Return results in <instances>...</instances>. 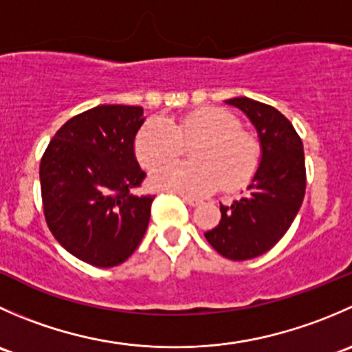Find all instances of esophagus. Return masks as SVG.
Masks as SVG:
<instances>
[{
	"label": "esophagus",
	"instance_id": "obj_1",
	"mask_svg": "<svg viewBox=\"0 0 352 352\" xmlns=\"http://www.w3.org/2000/svg\"><path fill=\"white\" fill-rule=\"evenodd\" d=\"M182 197V201L186 202L187 206H190V208H196V206L201 204V201L199 199H194V197H187V196H180Z\"/></svg>",
	"mask_w": 352,
	"mask_h": 352
}]
</instances>
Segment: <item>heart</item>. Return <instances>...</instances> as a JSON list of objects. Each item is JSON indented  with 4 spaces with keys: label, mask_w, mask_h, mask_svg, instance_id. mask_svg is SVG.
<instances>
[{
    "label": "heart",
    "mask_w": 352,
    "mask_h": 352,
    "mask_svg": "<svg viewBox=\"0 0 352 352\" xmlns=\"http://www.w3.org/2000/svg\"><path fill=\"white\" fill-rule=\"evenodd\" d=\"M197 142L190 157L194 166L166 164L182 151V144ZM138 160L146 170L158 166L151 182L180 196L197 197L248 182L258 165L257 140L240 129V122L221 109H197L177 119H155L144 124L134 141Z\"/></svg>",
    "instance_id": "b5f03b06"
}]
</instances>
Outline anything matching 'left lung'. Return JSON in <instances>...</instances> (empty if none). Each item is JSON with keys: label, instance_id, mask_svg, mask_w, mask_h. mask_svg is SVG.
I'll use <instances>...</instances> for the list:
<instances>
[{"label": "left lung", "instance_id": "1", "mask_svg": "<svg viewBox=\"0 0 352 352\" xmlns=\"http://www.w3.org/2000/svg\"><path fill=\"white\" fill-rule=\"evenodd\" d=\"M225 102L254 124L262 156L248 192L219 206L221 221L204 236L223 257L247 261L271 250L300 211L307 189L303 143L278 109L247 97Z\"/></svg>", "mask_w": 352, "mask_h": 352}]
</instances>
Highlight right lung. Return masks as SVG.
I'll list each match as a JSON object with an SVG mask.
<instances>
[{
  "label": "right lung",
  "mask_w": 352,
  "mask_h": 352,
  "mask_svg": "<svg viewBox=\"0 0 352 352\" xmlns=\"http://www.w3.org/2000/svg\"><path fill=\"white\" fill-rule=\"evenodd\" d=\"M143 107L98 105L71 117L41 160L49 230L63 247L95 267L133 255L146 233L155 196H138L146 173L134 156Z\"/></svg>",
  "instance_id": "add662e5"
}]
</instances>
